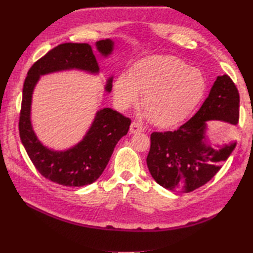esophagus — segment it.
Listing matches in <instances>:
<instances>
[{"mask_svg":"<svg viewBox=\"0 0 253 253\" xmlns=\"http://www.w3.org/2000/svg\"><path fill=\"white\" fill-rule=\"evenodd\" d=\"M129 130H130L131 133H139V132H143L144 131V128L139 123L133 122V123H131Z\"/></svg>","mask_w":253,"mask_h":253,"instance_id":"1","label":"esophagus"}]
</instances>
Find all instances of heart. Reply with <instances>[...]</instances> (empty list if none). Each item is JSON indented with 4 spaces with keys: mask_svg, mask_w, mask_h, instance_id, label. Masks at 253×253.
<instances>
[{
    "mask_svg": "<svg viewBox=\"0 0 253 253\" xmlns=\"http://www.w3.org/2000/svg\"><path fill=\"white\" fill-rule=\"evenodd\" d=\"M207 89L206 77L174 56H152L138 62L114 83V100L121 110L138 103L143 94L146 115L159 127L185 121L200 103Z\"/></svg>",
    "mask_w": 253,
    "mask_h": 253,
    "instance_id": "b5f03b06",
    "label": "heart"
}]
</instances>
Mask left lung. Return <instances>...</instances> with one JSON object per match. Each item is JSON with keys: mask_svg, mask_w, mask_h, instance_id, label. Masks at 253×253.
<instances>
[{"mask_svg": "<svg viewBox=\"0 0 253 253\" xmlns=\"http://www.w3.org/2000/svg\"><path fill=\"white\" fill-rule=\"evenodd\" d=\"M239 93L228 75L218 76L195 115L174 131L152 132L147 158L154 180L169 190L190 192L206 185L221 169L236 142L214 149L207 137L209 121L236 125Z\"/></svg>", "mask_w": 253, "mask_h": 253, "instance_id": "8db88e82", "label": "left lung"}]
</instances>
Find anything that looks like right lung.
Segmentation results:
<instances>
[{
	"instance_id": "add662e5",
	"label": "right lung",
	"mask_w": 253,
	"mask_h": 253,
	"mask_svg": "<svg viewBox=\"0 0 253 253\" xmlns=\"http://www.w3.org/2000/svg\"><path fill=\"white\" fill-rule=\"evenodd\" d=\"M101 55L109 56L114 42L111 39L95 43ZM79 69L98 74L99 65L88 43H63L38 60L29 69L24 83L19 116V136L26 152L39 173L53 182L67 187L92 184L103 173L120 139L127 135L131 121L105 107L96 112L91 127L76 146L65 151H54L43 146L31 126V100L42 75ZM113 77L107 79L105 91L111 92Z\"/></svg>"
}]
</instances>
